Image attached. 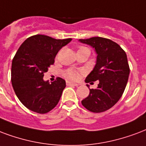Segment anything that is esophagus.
Here are the masks:
<instances>
[{
  "label": "esophagus",
  "instance_id": "esophagus-1",
  "mask_svg": "<svg viewBox=\"0 0 146 146\" xmlns=\"http://www.w3.org/2000/svg\"><path fill=\"white\" fill-rule=\"evenodd\" d=\"M66 85L67 86H78V84L76 83H73L70 81H66Z\"/></svg>",
  "mask_w": 146,
  "mask_h": 146
}]
</instances>
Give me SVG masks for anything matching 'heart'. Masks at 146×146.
Here are the masks:
<instances>
[{
  "instance_id": "1",
  "label": "heart",
  "mask_w": 146,
  "mask_h": 146,
  "mask_svg": "<svg viewBox=\"0 0 146 146\" xmlns=\"http://www.w3.org/2000/svg\"><path fill=\"white\" fill-rule=\"evenodd\" d=\"M84 49H87L86 47H84V46H80L79 48V50H84ZM64 76L68 78L70 80H76V78L78 77V72L76 70H67L64 72Z\"/></svg>"
}]
</instances>
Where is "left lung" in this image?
<instances>
[{
	"label": "left lung",
	"instance_id": "8db88e82",
	"mask_svg": "<svg viewBox=\"0 0 146 146\" xmlns=\"http://www.w3.org/2000/svg\"><path fill=\"white\" fill-rule=\"evenodd\" d=\"M79 41L92 46L97 54L95 67L85 82H100L96 89H90L89 96L81 103L90 112H105L117 103L125 90L130 71L127 56L118 43L110 39L95 36Z\"/></svg>",
	"mask_w": 146,
	"mask_h": 146
}]
</instances>
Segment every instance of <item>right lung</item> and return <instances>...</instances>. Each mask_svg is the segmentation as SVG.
Here are the masks:
<instances>
[{
	"mask_svg": "<svg viewBox=\"0 0 146 146\" xmlns=\"http://www.w3.org/2000/svg\"><path fill=\"white\" fill-rule=\"evenodd\" d=\"M71 40L37 34L28 37L17 51L12 60L11 83L19 100L31 111L44 114L59 103L66 81L57 77L50 83L43 78L59 50Z\"/></svg>",
	"mask_w": 146,
	"mask_h": 146,
	"instance_id": "add662e5",
	"label": "right lung"
}]
</instances>
